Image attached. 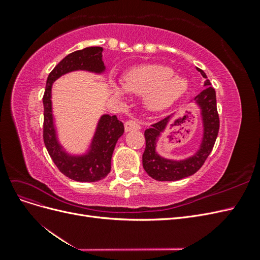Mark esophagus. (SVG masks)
<instances>
[{
    "label": "esophagus",
    "instance_id": "34e87169",
    "mask_svg": "<svg viewBox=\"0 0 260 260\" xmlns=\"http://www.w3.org/2000/svg\"><path fill=\"white\" fill-rule=\"evenodd\" d=\"M141 128L140 123L137 120L130 119L128 121L124 122V130L125 131H130V130H139Z\"/></svg>",
    "mask_w": 260,
    "mask_h": 260
}]
</instances>
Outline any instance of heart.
Returning a JSON list of instances; mask_svg holds the SVG:
<instances>
[{
	"mask_svg": "<svg viewBox=\"0 0 260 260\" xmlns=\"http://www.w3.org/2000/svg\"><path fill=\"white\" fill-rule=\"evenodd\" d=\"M111 88L117 96H124L125 90L135 94H146L147 105L159 111L180 98L187 88V82L181 77L175 76L170 67L149 65L137 67L125 74L123 86L112 82Z\"/></svg>",
	"mask_w": 260,
	"mask_h": 260,
	"instance_id": "obj_1",
	"label": "heart"
}]
</instances>
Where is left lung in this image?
<instances>
[{"instance_id": "obj_1", "label": "left lung", "mask_w": 260, "mask_h": 260, "mask_svg": "<svg viewBox=\"0 0 260 260\" xmlns=\"http://www.w3.org/2000/svg\"><path fill=\"white\" fill-rule=\"evenodd\" d=\"M198 70L203 78H205V89L195 98V101L202 108L204 120V139L201 149L191 158L182 161L161 158L155 152V142L160 132L165 129L168 118H164L151 124L152 127L146 129L144 132L145 151L142 156V162L147 175L157 181H177L194 175L196 171L201 169L214 148L220 127L216 91L211 86L206 74L200 68H198Z\"/></svg>"}]
</instances>
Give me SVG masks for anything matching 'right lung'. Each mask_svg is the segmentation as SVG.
I'll return each instance as SVG.
<instances>
[{
  "mask_svg": "<svg viewBox=\"0 0 260 260\" xmlns=\"http://www.w3.org/2000/svg\"><path fill=\"white\" fill-rule=\"evenodd\" d=\"M101 46H90L68 54L50 73L43 95V141L55 166L62 175L79 182H95L104 179L111 171V160L115 145L124 132L123 123L117 116H102L91 152L83 157H70L65 154L56 141L52 117L51 89L58 77L73 70L84 69L94 73L104 70Z\"/></svg>",
  "mask_w": 260,
  "mask_h": 260,
  "instance_id": "add662e5",
  "label": "right lung"
}]
</instances>
